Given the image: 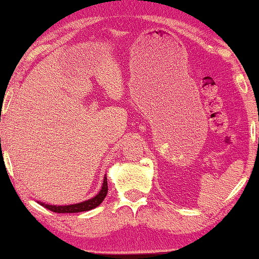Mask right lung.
Listing matches in <instances>:
<instances>
[{"label": "right lung", "instance_id": "obj_1", "mask_svg": "<svg viewBox=\"0 0 259 259\" xmlns=\"http://www.w3.org/2000/svg\"><path fill=\"white\" fill-rule=\"evenodd\" d=\"M108 192V182H107V177H104L103 181V185H102L101 191L98 192L97 196H95L94 198L89 199V201H84L82 203H77V204H72V205H48V204L41 203V205H43L47 209L54 211V212L57 213H72V212H82V211H89L100 205V204L103 202V199L105 198Z\"/></svg>", "mask_w": 259, "mask_h": 259}]
</instances>
